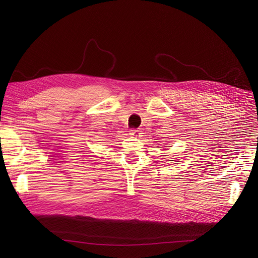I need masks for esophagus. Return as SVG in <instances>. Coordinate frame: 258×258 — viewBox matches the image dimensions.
<instances>
[{
    "label": "esophagus",
    "mask_w": 258,
    "mask_h": 258,
    "mask_svg": "<svg viewBox=\"0 0 258 258\" xmlns=\"http://www.w3.org/2000/svg\"><path fill=\"white\" fill-rule=\"evenodd\" d=\"M130 135L131 136H134V137H140V131L139 130H137V129H132V130H130Z\"/></svg>",
    "instance_id": "1"
}]
</instances>
